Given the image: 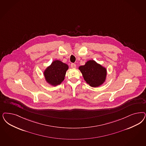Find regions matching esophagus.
I'll return each instance as SVG.
<instances>
[{
	"label": "esophagus",
	"mask_w": 146,
	"mask_h": 146,
	"mask_svg": "<svg viewBox=\"0 0 146 146\" xmlns=\"http://www.w3.org/2000/svg\"><path fill=\"white\" fill-rule=\"evenodd\" d=\"M71 68L74 69V68H76V64H75V63H71Z\"/></svg>",
	"instance_id": "34e87169"
}]
</instances>
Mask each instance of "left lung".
Segmentation results:
<instances>
[{
  "label": "left lung",
  "instance_id": "1",
  "mask_svg": "<svg viewBox=\"0 0 146 146\" xmlns=\"http://www.w3.org/2000/svg\"><path fill=\"white\" fill-rule=\"evenodd\" d=\"M84 80L92 87H97L104 82L106 76V70L94 60L87 62L84 66L79 67Z\"/></svg>",
  "mask_w": 146,
  "mask_h": 146
}]
</instances>
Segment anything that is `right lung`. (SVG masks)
<instances>
[{"label": "right lung", "mask_w": 146, "mask_h": 146, "mask_svg": "<svg viewBox=\"0 0 146 146\" xmlns=\"http://www.w3.org/2000/svg\"><path fill=\"white\" fill-rule=\"evenodd\" d=\"M68 66L60 61L56 60L44 71V75L48 83L56 86L60 84L64 79Z\"/></svg>", "instance_id": "right-lung-1"}]
</instances>
